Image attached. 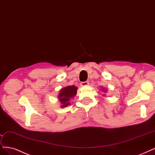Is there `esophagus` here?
Masks as SVG:
<instances>
[{
	"instance_id": "obj_1",
	"label": "esophagus",
	"mask_w": 155,
	"mask_h": 155,
	"mask_svg": "<svg viewBox=\"0 0 155 155\" xmlns=\"http://www.w3.org/2000/svg\"><path fill=\"white\" fill-rule=\"evenodd\" d=\"M88 84V81H84V82H81V85L83 87H85V86H87Z\"/></svg>"
}]
</instances>
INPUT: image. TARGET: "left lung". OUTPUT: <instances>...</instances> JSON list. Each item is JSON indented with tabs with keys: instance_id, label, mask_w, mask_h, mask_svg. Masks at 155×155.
<instances>
[{
	"instance_id": "8db88e82",
	"label": "left lung",
	"mask_w": 155,
	"mask_h": 155,
	"mask_svg": "<svg viewBox=\"0 0 155 155\" xmlns=\"http://www.w3.org/2000/svg\"><path fill=\"white\" fill-rule=\"evenodd\" d=\"M103 89V91H104V92H106V91H105V89H104V88H102Z\"/></svg>"
}]
</instances>
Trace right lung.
<instances>
[{"label":"right lung","mask_w":155,"mask_h":155,"mask_svg":"<svg viewBox=\"0 0 155 155\" xmlns=\"http://www.w3.org/2000/svg\"><path fill=\"white\" fill-rule=\"evenodd\" d=\"M77 89V87L74 85H71V86H68L60 90L59 95H58V99L61 103V108L66 107L70 104L69 101L71 98H73L76 95Z\"/></svg>","instance_id":"obj_1"}]
</instances>
